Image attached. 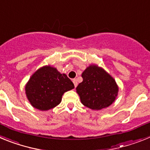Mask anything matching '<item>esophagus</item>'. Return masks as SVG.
<instances>
[{
	"label": "esophagus",
	"instance_id": "1",
	"mask_svg": "<svg viewBox=\"0 0 150 150\" xmlns=\"http://www.w3.org/2000/svg\"><path fill=\"white\" fill-rule=\"evenodd\" d=\"M73 83H74V86H75V87L77 86L78 83H77V80H76V79H73Z\"/></svg>",
	"mask_w": 150,
	"mask_h": 150
}]
</instances>
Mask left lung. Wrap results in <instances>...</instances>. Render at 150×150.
<instances>
[{"instance_id": "left-lung-1", "label": "left lung", "mask_w": 150, "mask_h": 150, "mask_svg": "<svg viewBox=\"0 0 150 150\" xmlns=\"http://www.w3.org/2000/svg\"><path fill=\"white\" fill-rule=\"evenodd\" d=\"M82 77L83 82L76 89L83 105L99 110L112 104L118 86L110 74L98 66L91 65L83 71Z\"/></svg>"}]
</instances>
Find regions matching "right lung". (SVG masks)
Here are the masks:
<instances>
[{
	"label": "right lung",
	"mask_w": 150,
	"mask_h": 150,
	"mask_svg": "<svg viewBox=\"0 0 150 150\" xmlns=\"http://www.w3.org/2000/svg\"><path fill=\"white\" fill-rule=\"evenodd\" d=\"M74 88L71 79L55 67L45 66L33 74L25 86L30 104L40 110H48L60 104L65 91Z\"/></svg>",
	"instance_id": "obj_1"
}]
</instances>
